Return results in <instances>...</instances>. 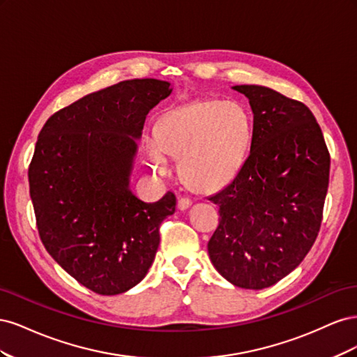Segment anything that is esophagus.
<instances>
[{
  "label": "esophagus",
  "mask_w": 357,
  "mask_h": 357,
  "mask_svg": "<svg viewBox=\"0 0 357 357\" xmlns=\"http://www.w3.org/2000/svg\"><path fill=\"white\" fill-rule=\"evenodd\" d=\"M192 205V201L189 199V198H180L178 199V210L180 211H185V210H188L189 207Z\"/></svg>",
  "instance_id": "1"
}]
</instances>
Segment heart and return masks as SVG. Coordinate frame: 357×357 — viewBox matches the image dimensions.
<instances>
[{
	"label": "heart",
	"mask_w": 357,
	"mask_h": 357,
	"mask_svg": "<svg viewBox=\"0 0 357 357\" xmlns=\"http://www.w3.org/2000/svg\"><path fill=\"white\" fill-rule=\"evenodd\" d=\"M252 126L240 104L201 100L165 113L156 125L155 138L146 142L149 165L168 176L167 156L178 159L181 178L197 190H218L241 168Z\"/></svg>",
	"instance_id": "b5f03b06"
}]
</instances>
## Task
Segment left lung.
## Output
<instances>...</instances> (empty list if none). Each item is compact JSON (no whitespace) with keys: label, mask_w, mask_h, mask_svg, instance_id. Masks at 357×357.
<instances>
[{"label":"left lung","mask_w":357,"mask_h":357,"mask_svg":"<svg viewBox=\"0 0 357 357\" xmlns=\"http://www.w3.org/2000/svg\"><path fill=\"white\" fill-rule=\"evenodd\" d=\"M253 112L250 155L208 199L220 222L211 264L236 287L275 284L304 261L321 223L331 158L308 107L259 84L232 86Z\"/></svg>","instance_id":"left-lung-1"}]
</instances>
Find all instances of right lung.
<instances>
[{"label": "right lung", "instance_id": "add662e5", "mask_svg": "<svg viewBox=\"0 0 357 357\" xmlns=\"http://www.w3.org/2000/svg\"><path fill=\"white\" fill-rule=\"evenodd\" d=\"M172 92L156 79L125 80L49 117L29 165V195L49 255L80 284L119 295L146 277L159 226L176 195L138 199L131 174L147 113Z\"/></svg>", "mask_w": 357, "mask_h": 357}]
</instances>
